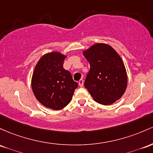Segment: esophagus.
I'll list each match as a JSON object with an SVG mask.
<instances>
[{
    "label": "esophagus",
    "instance_id": "34e87169",
    "mask_svg": "<svg viewBox=\"0 0 153 153\" xmlns=\"http://www.w3.org/2000/svg\"><path fill=\"white\" fill-rule=\"evenodd\" d=\"M78 84L80 87H82L83 85V79H80L79 81H78Z\"/></svg>",
    "mask_w": 153,
    "mask_h": 153
}]
</instances>
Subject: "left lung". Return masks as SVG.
<instances>
[{
	"instance_id": "1",
	"label": "left lung",
	"mask_w": 153,
	"mask_h": 153,
	"mask_svg": "<svg viewBox=\"0 0 153 153\" xmlns=\"http://www.w3.org/2000/svg\"><path fill=\"white\" fill-rule=\"evenodd\" d=\"M90 64L84 86L103 105L118 100L126 89L127 75L121 58L111 46L97 43L83 52Z\"/></svg>"
}]
</instances>
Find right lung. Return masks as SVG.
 <instances>
[{"label":"right lung","mask_w":153,"mask_h":153,"mask_svg":"<svg viewBox=\"0 0 153 153\" xmlns=\"http://www.w3.org/2000/svg\"><path fill=\"white\" fill-rule=\"evenodd\" d=\"M65 57L59 52L43 55L36 65L32 78V88L36 99L52 110L66 107L78 86L71 73L63 68Z\"/></svg>","instance_id":"1"}]
</instances>
